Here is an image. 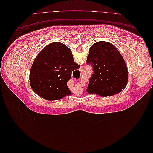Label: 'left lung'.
<instances>
[{"label":"left lung","instance_id":"obj_1","mask_svg":"<svg viewBox=\"0 0 153 153\" xmlns=\"http://www.w3.org/2000/svg\"><path fill=\"white\" fill-rule=\"evenodd\" d=\"M86 63L93 69L87 89L89 94L112 96L126 87L128 80L126 63L112 44L98 41L92 45Z\"/></svg>","mask_w":153,"mask_h":153}]
</instances>
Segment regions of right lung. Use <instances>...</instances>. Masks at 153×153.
Returning a JSON list of instances; mask_svg holds the SVG:
<instances>
[{
    "instance_id": "1",
    "label": "right lung",
    "mask_w": 153,
    "mask_h": 153,
    "mask_svg": "<svg viewBox=\"0 0 153 153\" xmlns=\"http://www.w3.org/2000/svg\"><path fill=\"white\" fill-rule=\"evenodd\" d=\"M67 46L54 42L38 55L30 71V84L34 92L47 100H57L71 91L67 83L73 70L79 69Z\"/></svg>"
}]
</instances>
